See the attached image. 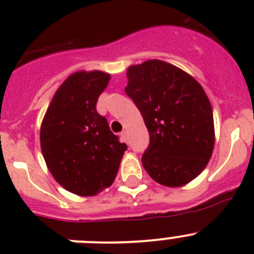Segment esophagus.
Segmentation results:
<instances>
[{
    "mask_svg": "<svg viewBox=\"0 0 254 254\" xmlns=\"http://www.w3.org/2000/svg\"><path fill=\"white\" fill-rule=\"evenodd\" d=\"M122 136H123V139L125 140V141H127V130L122 131Z\"/></svg>",
    "mask_w": 254,
    "mask_h": 254,
    "instance_id": "obj_1",
    "label": "esophagus"
}]
</instances>
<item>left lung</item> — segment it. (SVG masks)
<instances>
[{
  "instance_id": "obj_1",
  "label": "left lung",
  "mask_w": 254,
  "mask_h": 254,
  "mask_svg": "<svg viewBox=\"0 0 254 254\" xmlns=\"http://www.w3.org/2000/svg\"><path fill=\"white\" fill-rule=\"evenodd\" d=\"M127 77L125 93L141 113L150 134L143 168L162 186L189 183L206 167L214 150V117L203 87L161 60L130 66Z\"/></svg>"
}]
</instances>
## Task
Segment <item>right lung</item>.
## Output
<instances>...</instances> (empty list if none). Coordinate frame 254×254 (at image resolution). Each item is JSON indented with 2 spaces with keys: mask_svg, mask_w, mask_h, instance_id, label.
Instances as JSON below:
<instances>
[{
  "mask_svg": "<svg viewBox=\"0 0 254 254\" xmlns=\"http://www.w3.org/2000/svg\"><path fill=\"white\" fill-rule=\"evenodd\" d=\"M111 75L78 71L54 94L40 127V146L55 181L79 196H92L113 184L127 146L98 114V97Z\"/></svg>",
  "mask_w": 254,
  "mask_h": 254,
  "instance_id": "1",
  "label": "right lung"
}]
</instances>
